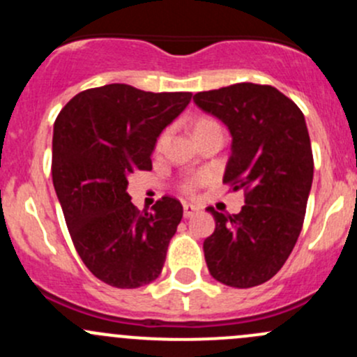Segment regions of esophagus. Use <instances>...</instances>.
Instances as JSON below:
<instances>
[{"label": "esophagus", "mask_w": 357, "mask_h": 357, "mask_svg": "<svg viewBox=\"0 0 357 357\" xmlns=\"http://www.w3.org/2000/svg\"><path fill=\"white\" fill-rule=\"evenodd\" d=\"M199 211H200V208L197 207V205H193V204L183 205V214H185V218H192V215H195Z\"/></svg>", "instance_id": "1"}]
</instances>
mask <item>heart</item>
Returning a JSON list of instances; mask_svg holds the SVG:
<instances>
[{
  "label": "heart",
  "mask_w": 357,
  "mask_h": 357,
  "mask_svg": "<svg viewBox=\"0 0 357 357\" xmlns=\"http://www.w3.org/2000/svg\"><path fill=\"white\" fill-rule=\"evenodd\" d=\"M212 128H219L218 122L212 121V119H208V117H199L195 121V124H193V135H197V132H202V131H207V129H212ZM164 139H165V135H162L160 138H158V143H157L158 149H160V146H162ZM204 181H205L204 176H197V178L188 179V181H186L185 185L181 186L183 192H185V193H193V192H195L197 186H200Z\"/></svg>",
  "instance_id": "obj_1"
}]
</instances>
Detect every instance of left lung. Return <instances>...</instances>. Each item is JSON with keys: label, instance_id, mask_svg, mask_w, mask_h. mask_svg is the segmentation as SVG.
I'll use <instances>...</instances> for the list:
<instances>
[{"label": "left lung", "instance_id": "obj_1", "mask_svg": "<svg viewBox=\"0 0 357 357\" xmlns=\"http://www.w3.org/2000/svg\"><path fill=\"white\" fill-rule=\"evenodd\" d=\"M231 135L222 181L245 192L238 214L214 215L215 229L204 242L212 278L250 289L282 269L301 235L312 185V152L301 109L273 86H226L193 96Z\"/></svg>", "mask_w": 357, "mask_h": 357}]
</instances>
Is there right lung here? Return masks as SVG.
Returning <instances> with one entry per match:
<instances>
[{
    "label": "right lung",
    "mask_w": 357,
    "mask_h": 357,
    "mask_svg": "<svg viewBox=\"0 0 357 357\" xmlns=\"http://www.w3.org/2000/svg\"><path fill=\"white\" fill-rule=\"evenodd\" d=\"M192 93H150L129 84L86 89L53 126V186L79 257L115 289L158 278L183 218V205L162 197L138 211L129 176L152 169L160 132L188 107Z\"/></svg>",
    "instance_id": "add662e5"
}]
</instances>
